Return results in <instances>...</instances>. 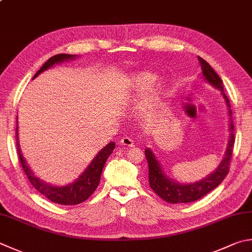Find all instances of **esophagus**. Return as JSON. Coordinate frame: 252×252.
Masks as SVG:
<instances>
[{
    "label": "esophagus",
    "mask_w": 252,
    "mask_h": 252,
    "mask_svg": "<svg viewBox=\"0 0 252 252\" xmlns=\"http://www.w3.org/2000/svg\"><path fill=\"white\" fill-rule=\"evenodd\" d=\"M120 144L122 146L126 147V148H130V147H134V140H132L130 137H123V138L121 139Z\"/></svg>",
    "instance_id": "1"
}]
</instances>
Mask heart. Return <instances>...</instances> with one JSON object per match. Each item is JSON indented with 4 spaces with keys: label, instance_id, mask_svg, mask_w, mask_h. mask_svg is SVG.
Returning <instances> with one entry per match:
<instances>
[{
    "label": "heart",
    "instance_id": "obj_1",
    "mask_svg": "<svg viewBox=\"0 0 252 252\" xmlns=\"http://www.w3.org/2000/svg\"><path fill=\"white\" fill-rule=\"evenodd\" d=\"M156 80V75L151 72H139L132 77L130 81V89L132 90V93L136 94H142L148 90L151 84L154 83ZM162 90L161 85L158 84L155 89V95H159L160 91Z\"/></svg>",
    "mask_w": 252,
    "mask_h": 252
}]
</instances>
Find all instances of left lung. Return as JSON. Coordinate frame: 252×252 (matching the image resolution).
<instances>
[{
  "label": "left lung",
  "instance_id": "obj_1",
  "mask_svg": "<svg viewBox=\"0 0 252 252\" xmlns=\"http://www.w3.org/2000/svg\"><path fill=\"white\" fill-rule=\"evenodd\" d=\"M198 61H200V65L203 72V78L205 81H207L213 87L220 90L221 95L224 97L227 108H228L229 117H231V111H230V104L229 99L224 92V88H222V81L220 78L215 70L213 69L210 64H208L205 60L201 57H197ZM229 139L228 145H227L225 157L222 158L220 164L214 172L207 175L205 179L201 180L198 182L194 183H179L178 181L170 179L165 175L162 168L157 160L156 156L153 151L149 148L145 150V155L147 158V162H148L149 168V185L150 188L154 189V192L157 195L160 196L162 200L168 203L177 204V203H189L200 200L201 197L206 195L210 193L212 189H216L220 185L222 180L228 174L229 171V163L232 155V149H234V142H235V135H234V123H232L231 118H229Z\"/></svg>",
  "mask_w": 252,
  "mask_h": 252
}]
</instances>
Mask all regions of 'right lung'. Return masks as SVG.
<instances>
[{
    "mask_svg": "<svg viewBox=\"0 0 252 252\" xmlns=\"http://www.w3.org/2000/svg\"><path fill=\"white\" fill-rule=\"evenodd\" d=\"M74 58H77V55L60 54L51 57L37 71L32 79H35L38 74L44 72L45 70L49 69L56 63L72 60ZM16 146L18 158H20L24 172L27 175V179L30 180L32 187L38 192L54 203L61 204V205H77V204L87 201L96 189L99 180H101L103 167L108 157L112 155L114 148H115V142H110L102 150H99V153L96 155L95 158L92 160V162L85 169L84 172L80 175L78 180H75L73 183H69L68 185H63V187H57V185H51L42 181V180L36 177L35 173L28 167V164L26 163V161L22 155L20 141H18V127H16Z\"/></svg>",
    "mask_w": 252,
    "mask_h": 252,
    "instance_id": "obj_1",
    "label": "right lung"
}]
</instances>
